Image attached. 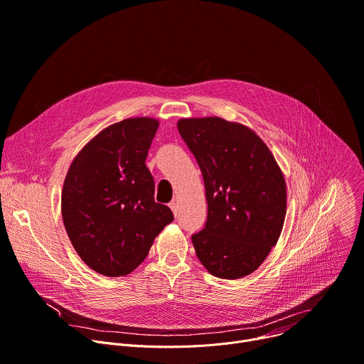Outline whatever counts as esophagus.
<instances>
[{"mask_svg":"<svg viewBox=\"0 0 364 364\" xmlns=\"http://www.w3.org/2000/svg\"><path fill=\"white\" fill-rule=\"evenodd\" d=\"M169 208H171V209H172V212H173V215H175V216H176V215H178V203H176V202H175V200H173V202H171V203H169Z\"/></svg>","mask_w":364,"mask_h":364,"instance_id":"esophagus-1","label":"esophagus"}]
</instances>
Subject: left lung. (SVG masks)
<instances>
[{"label": "left lung", "instance_id": "left-lung-1", "mask_svg": "<svg viewBox=\"0 0 364 364\" xmlns=\"http://www.w3.org/2000/svg\"><path fill=\"white\" fill-rule=\"evenodd\" d=\"M178 130L202 171L208 203L205 228L192 235L196 257L218 278L250 275L281 235L284 173L265 141L242 123L182 117Z\"/></svg>", "mask_w": 364, "mask_h": 364}]
</instances>
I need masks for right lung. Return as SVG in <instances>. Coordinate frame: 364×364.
I'll return each mask as SVG.
<instances>
[{
	"mask_svg": "<svg viewBox=\"0 0 364 364\" xmlns=\"http://www.w3.org/2000/svg\"><path fill=\"white\" fill-rule=\"evenodd\" d=\"M159 127L155 117H129L100 130L70 164L61 216L79 257L106 277L130 274L155 238L173 221L155 202V182L144 165Z\"/></svg>",
	"mask_w": 364,
	"mask_h": 364,
	"instance_id": "1",
	"label": "right lung"
}]
</instances>
